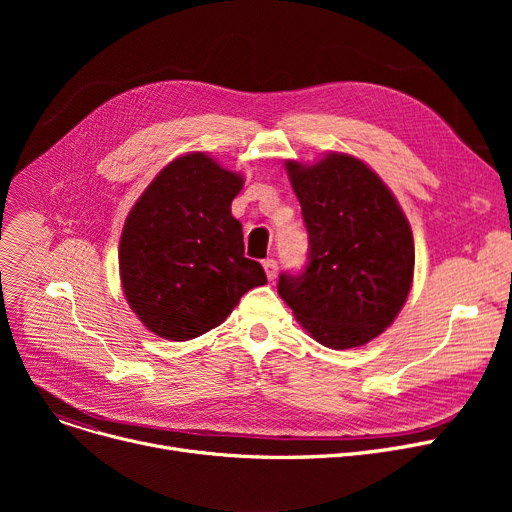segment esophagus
Here are the masks:
<instances>
[{
	"label": "esophagus",
	"instance_id": "1",
	"mask_svg": "<svg viewBox=\"0 0 512 512\" xmlns=\"http://www.w3.org/2000/svg\"><path fill=\"white\" fill-rule=\"evenodd\" d=\"M263 267H265V274L270 280H274L278 276V261L276 259H265Z\"/></svg>",
	"mask_w": 512,
	"mask_h": 512
}]
</instances>
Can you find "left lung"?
I'll return each instance as SVG.
<instances>
[{"instance_id":"obj_1","label":"left lung","mask_w":512,"mask_h":512,"mask_svg":"<svg viewBox=\"0 0 512 512\" xmlns=\"http://www.w3.org/2000/svg\"><path fill=\"white\" fill-rule=\"evenodd\" d=\"M309 232V263L280 274L278 294L328 348L380 336L405 305L415 270L411 226L390 188L361 159L330 153L286 161Z\"/></svg>"}]
</instances>
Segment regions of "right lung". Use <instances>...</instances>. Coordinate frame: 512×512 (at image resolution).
<instances>
[{
    "instance_id": "obj_1",
    "label": "right lung",
    "mask_w": 512,
    "mask_h": 512,
    "mask_svg": "<svg viewBox=\"0 0 512 512\" xmlns=\"http://www.w3.org/2000/svg\"><path fill=\"white\" fill-rule=\"evenodd\" d=\"M242 176L205 153L161 170L130 209L120 238V278L130 309L153 334L184 342L222 321L267 282L245 257L232 199Z\"/></svg>"
}]
</instances>
